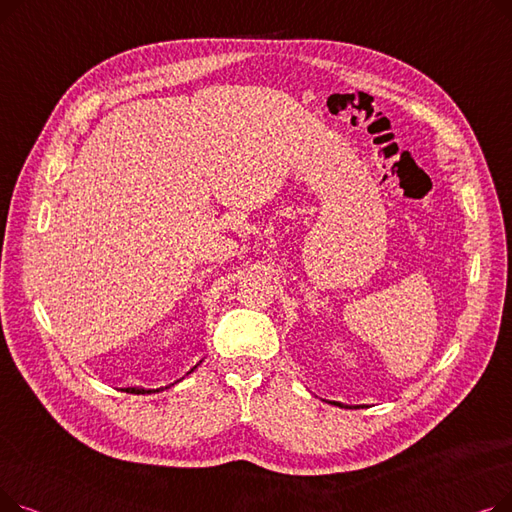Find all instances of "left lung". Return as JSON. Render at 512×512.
Instances as JSON below:
<instances>
[{
    "label": "left lung",
    "mask_w": 512,
    "mask_h": 512,
    "mask_svg": "<svg viewBox=\"0 0 512 512\" xmlns=\"http://www.w3.org/2000/svg\"><path fill=\"white\" fill-rule=\"evenodd\" d=\"M334 405H336V407H346V409H353V407H348V405H342V402H334ZM359 407H365V405H357L355 409H359Z\"/></svg>",
    "instance_id": "1"
}]
</instances>
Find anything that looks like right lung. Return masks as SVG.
<instances>
[{
  "mask_svg": "<svg viewBox=\"0 0 512 512\" xmlns=\"http://www.w3.org/2000/svg\"><path fill=\"white\" fill-rule=\"evenodd\" d=\"M199 365V363H197ZM197 365L188 371V373H193L195 369H197ZM186 373V375H188ZM182 380V378H180ZM180 380H176L174 384H178ZM174 384H168V386H161V388H139V386H128V388H120V390H124V392H130V394H153V392H161V390H166V388H170V386H174Z\"/></svg>",
  "mask_w": 512,
  "mask_h": 512,
  "instance_id": "right-lung-1",
  "label": "right lung"
}]
</instances>
